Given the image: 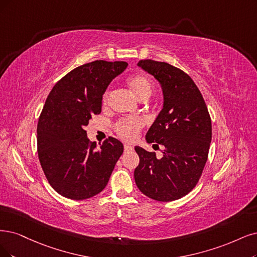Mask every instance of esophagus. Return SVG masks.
<instances>
[{"label": "esophagus", "mask_w": 257, "mask_h": 257, "mask_svg": "<svg viewBox=\"0 0 257 257\" xmlns=\"http://www.w3.org/2000/svg\"><path fill=\"white\" fill-rule=\"evenodd\" d=\"M123 148H125V151H130L134 149V146L132 145H128V144H125V146H123Z\"/></svg>", "instance_id": "1"}]
</instances>
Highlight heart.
Returning a JSON list of instances; mask_svg holds the SVG:
<instances>
[{"mask_svg": "<svg viewBox=\"0 0 257 257\" xmlns=\"http://www.w3.org/2000/svg\"><path fill=\"white\" fill-rule=\"evenodd\" d=\"M127 85L135 96L141 99H148L153 93V83L145 75H135L128 78ZM110 99V91H106L102 96V104L106 106ZM144 121L141 118H123L116 122L115 130L117 135L127 141L135 140L140 130L143 128Z\"/></svg>", "mask_w": 257, "mask_h": 257, "instance_id": "heart-1", "label": "heart"}]
</instances>
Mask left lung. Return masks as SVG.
<instances>
[{
    "mask_svg": "<svg viewBox=\"0 0 257 257\" xmlns=\"http://www.w3.org/2000/svg\"><path fill=\"white\" fill-rule=\"evenodd\" d=\"M138 65L153 75L163 93V107L146 134L147 143L164 147L163 157L140 146L135 169L140 191L157 201L168 202L187 195L205 166L212 141V121L196 83L166 62L141 60ZM157 145V146H158Z\"/></svg>",
    "mask_w": 257,
    "mask_h": 257,
    "instance_id": "8db88e82",
    "label": "left lung"
}]
</instances>
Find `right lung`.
<instances>
[{"mask_svg":"<svg viewBox=\"0 0 257 257\" xmlns=\"http://www.w3.org/2000/svg\"><path fill=\"white\" fill-rule=\"evenodd\" d=\"M127 66L104 60L80 65L57 82L45 100L37 127L38 156L47 181L65 198L83 200L99 194L122 154V144L111 137L96 148L84 128L100 113L110 82Z\"/></svg>","mask_w":257,"mask_h":257,"instance_id":"right-lung-1","label":"right lung"}]
</instances>
